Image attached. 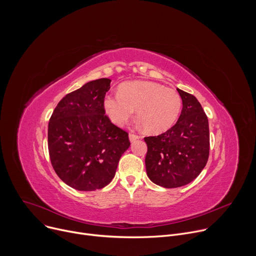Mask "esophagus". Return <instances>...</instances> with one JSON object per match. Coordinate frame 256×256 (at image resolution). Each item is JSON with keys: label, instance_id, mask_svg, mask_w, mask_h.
Here are the masks:
<instances>
[{"label": "esophagus", "instance_id": "esophagus-1", "mask_svg": "<svg viewBox=\"0 0 256 256\" xmlns=\"http://www.w3.org/2000/svg\"><path fill=\"white\" fill-rule=\"evenodd\" d=\"M128 138H130V142H134V140H136L138 138V136H136V134H128Z\"/></svg>", "mask_w": 256, "mask_h": 256}]
</instances>
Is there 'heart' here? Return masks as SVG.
Returning <instances> with one entry per match:
<instances>
[{"mask_svg": "<svg viewBox=\"0 0 256 256\" xmlns=\"http://www.w3.org/2000/svg\"><path fill=\"white\" fill-rule=\"evenodd\" d=\"M103 109L110 122L122 126L134 116L150 134H161L169 130L181 112V97L171 88L149 82L132 81L120 85L118 93L103 98Z\"/></svg>", "mask_w": 256, "mask_h": 256, "instance_id": "1", "label": "heart"}]
</instances>
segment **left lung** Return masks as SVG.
I'll list each match as a JSON object with an SVG mask.
<instances>
[{
  "instance_id": "8db88e82",
  "label": "left lung",
  "mask_w": 256,
  "mask_h": 256,
  "mask_svg": "<svg viewBox=\"0 0 256 256\" xmlns=\"http://www.w3.org/2000/svg\"><path fill=\"white\" fill-rule=\"evenodd\" d=\"M182 110L167 132L144 138L148 151L144 164L155 184L175 188L188 184L204 168L210 153L208 120L198 99L177 89Z\"/></svg>"
}]
</instances>
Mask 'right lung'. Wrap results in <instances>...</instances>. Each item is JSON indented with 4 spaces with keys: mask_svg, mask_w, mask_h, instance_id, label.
I'll list each match as a JSON object with an SVG mask.
<instances>
[{
    "mask_svg": "<svg viewBox=\"0 0 256 256\" xmlns=\"http://www.w3.org/2000/svg\"><path fill=\"white\" fill-rule=\"evenodd\" d=\"M110 79H98L66 94L48 122V152L58 176L81 192L110 184L122 155L128 149V134L105 116L103 98Z\"/></svg>",
    "mask_w": 256,
    "mask_h": 256,
    "instance_id": "right-lung-1",
    "label": "right lung"
}]
</instances>
